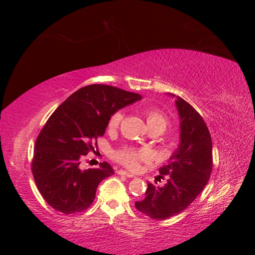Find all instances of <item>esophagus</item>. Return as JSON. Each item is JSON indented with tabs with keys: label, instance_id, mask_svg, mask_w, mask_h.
I'll use <instances>...</instances> for the list:
<instances>
[{
	"label": "esophagus",
	"instance_id": "1",
	"mask_svg": "<svg viewBox=\"0 0 255 255\" xmlns=\"http://www.w3.org/2000/svg\"><path fill=\"white\" fill-rule=\"evenodd\" d=\"M118 174L119 175H122V176H127V177H129V178L134 177L133 174H130V172H127V171H125V170H119Z\"/></svg>",
	"mask_w": 255,
	"mask_h": 255
}]
</instances>
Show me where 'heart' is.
Returning a JSON list of instances; mask_svg holds the SVG:
<instances>
[{"label":"heart","mask_w":255,"mask_h":255,"mask_svg":"<svg viewBox=\"0 0 255 255\" xmlns=\"http://www.w3.org/2000/svg\"><path fill=\"white\" fill-rule=\"evenodd\" d=\"M122 120H124V113L116 111L111 115L108 127L109 129H116L120 127ZM146 121L150 130H158L163 133L168 127V118L162 111L156 109H150L146 111ZM115 159L119 163L124 164L126 168L130 170H137L142 162H148L151 159V152L146 148H130L125 147L115 153Z\"/></svg>","instance_id":"obj_1"}]
</instances>
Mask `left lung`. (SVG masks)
<instances>
[{"mask_svg": "<svg viewBox=\"0 0 255 255\" xmlns=\"http://www.w3.org/2000/svg\"><path fill=\"white\" fill-rule=\"evenodd\" d=\"M174 97V95H171ZM180 145L159 169L164 186L147 183L145 198L135 201L137 211L152 219H166L184 211L203 192L212 171V140L206 124L191 104L176 98Z\"/></svg>", "mask_w": 255, "mask_h": 255, "instance_id": "obj_1", "label": "left lung"}]
</instances>
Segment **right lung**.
I'll use <instances>...</instances> for the list:
<instances>
[{"label":"right lung","instance_id":"1","mask_svg":"<svg viewBox=\"0 0 255 255\" xmlns=\"http://www.w3.org/2000/svg\"><path fill=\"white\" fill-rule=\"evenodd\" d=\"M141 99L137 93L89 85L69 96L46 121L34 145L32 174L38 191L52 209L66 215L90 207L98 184L114 174L109 163L80 169L83 158L95 151L114 113Z\"/></svg>","mask_w":255,"mask_h":255}]
</instances>
